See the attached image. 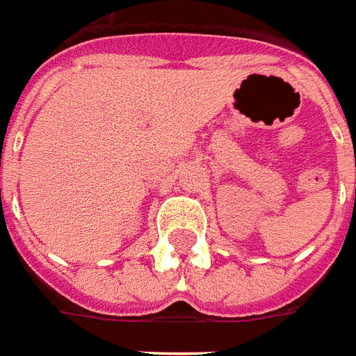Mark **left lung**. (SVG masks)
<instances>
[{
  "instance_id": "8db88e82",
  "label": "left lung",
  "mask_w": 356,
  "mask_h": 356,
  "mask_svg": "<svg viewBox=\"0 0 356 356\" xmlns=\"http://www.w3.org/2000/svg\"><path fill=\"white\" fill-rule=\"evenodd\" d=\"M355 197H356V191H355Z\"/></svg>"
}]
</instances>
